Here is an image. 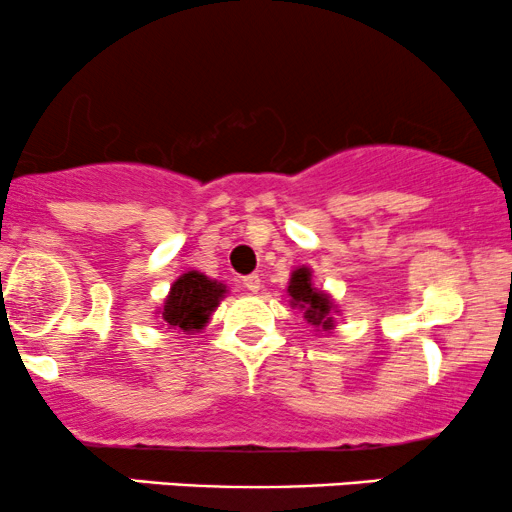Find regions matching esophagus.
<instances>
[{
    "label": "esophagus",
    "mask_w": 512,
    "mask_h": 512,
    "mask_svg": "<svg viewBox=\"0 0 512 512\" xmlns=\"http://www.w3.org/2000/svg\"><path fill=\"white\" fill-rule=\"evenodd\" d=\"M243 286H245V289H248V291L257 293V291L262 289V281H260V276H257V274H250V276H245V279H243Z\"/></svg>",
    "instance_id": "1"
}]
</instances>
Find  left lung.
I'll return each instance as SVG.
<instances>
[{
    "mask_svg": "<svg viewBox=\"0 0 512 512\" xmlns=\"http://www.w3.org/2000/svg\"><path fill=\"white\" fill-rule=\"evenodd\" d=\"M289 296L291 303L305 310V320L310 325L322 327V330H332V301L327 293L313 289V281H310V269L301 267L291 274L289 281Z\"/></svg>",
    "mask_w": 512,
    "mask_h": 512,
    "instance_id": "8db88e82",
    "label": "left lung"
}]
</instances>
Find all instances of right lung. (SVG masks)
I'll use <instances>...</instances> for the list:
<instances>
[{"label": "right lung", "instance_id": "right-lung-1", "mask_svg": "<svg viewBox=\"0 0 512 512\" xmlns=\"http://www.w3.org/2000/svg\"><path fill=\"white\" fill-rule=\"evenodd\" d=\"M226 293V286L199 272L182 274L173 286L163 305V320L168 327L182 332H197L207 325L209 315Z\"/></svg>", "mask_w": 512, "mask_h": 512}]
</instances>
